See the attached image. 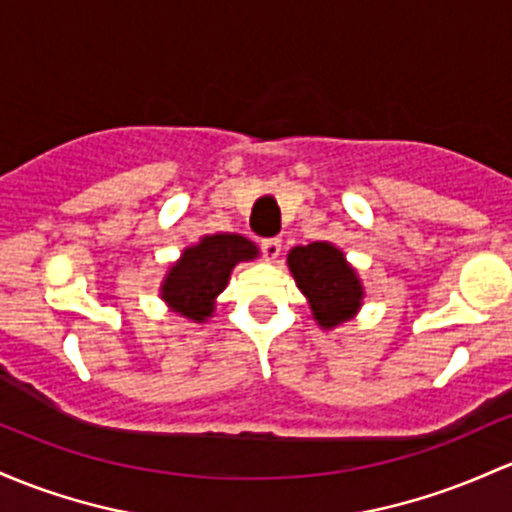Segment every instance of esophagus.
<instances>
[{"mask_svg": "<svg viewBox=\"0 0 512 512\" xmlns=\"http://www.w3.org/2000/svg\"><path fill=\"white\" fill-rule=\"evenodd\" d=\"M262 252H265L267 260H277L279 252H282V240L279 238H265L262 240Z\"/></svg>", "mask_w": 512, "mask_h": 512, "instance_id": "obj_1", "label": "esophagus"}]
</instances>
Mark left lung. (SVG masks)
<instances>
[{
	"label": "left lung",
	"instance_id": "8db88e82",
	"mask_svg": "<svg viewBox=\"0 0 512 512\" xmlns=\"http://www.w3.org/2000/svg\"><path fill=\"white\" fill-rule=\"evenodd\" d=\"M286 265L323 330L350 320L362 306L364 286L335 245L311 243L294 247L286 257Z\"/></svg>",
	"mask_w": 512,
	"mask_h": 512
}]
</instances>
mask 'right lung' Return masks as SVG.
Returning <instances> with one entry per match:
<instances>
[{
    "label": "right lung",
    "mask_w": 512,
    "mask_h": 512,
    "mask_svg": "<svg viewBox=\"0 0 512 512\" xmlns=\"http://www.w3.org/2000/svg\"><path fill=\"white\" fill-rule=\"evenodd\" d=\"M257 255V245L238 233L204 235L165 274L160 299L179 316L204 323L216 308V296L228 286L233 267Z\"/></svg>",
    "instance_id": "right-lung-1"
}]
</instances>
